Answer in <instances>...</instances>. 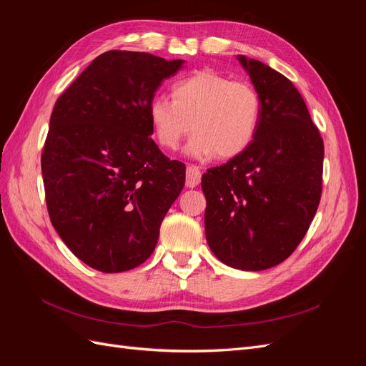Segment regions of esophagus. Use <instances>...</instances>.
I'll return each instance as SVG.
<instances>
[{
    "label": "esophagus",
    "instance_id": "34e87169",
    "mask_svg": "<svg viewBox=\"0 0 366 366\" xmlns=\"http://www.w3.org/2000/svg\"><path fill=\"white\" fill-rule=\"evenodd\" d=\"M202 182V171L194 164H189L186 168V186L187 187H195Z\"/></svg>",
    "mask_w": 366,
    "mask_h": 366
}]
</instances>
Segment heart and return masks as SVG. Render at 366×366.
<instances>
[{"label": "heart", "instance_id": "heart-1", "mask_svg": "<svg viewBox=\"0 0 366 366\" xmlns=\"http://www.w3.org/2000/svg\"><path fill=\"white\" fill-rule=\"evenodd\" d=\"M262 116L259 93L247 82L215 71H198L177 82L172 99L154 97L148 107L152 134L164 149L184 148L194 159H227L244 151L257 136Z\"/></svg>", "mask_w": 366, "mask_h": 366}]
</instances>
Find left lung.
Here are the masks:
<instances>
[{"mask_svg":"<svg viewBox=\"0 0 366 366\" xmlns=\"http://www.w3.org/2000/svg\"><path fill=\"white\" fill-rule=\"evenodd\" d=\"M261 96L262 116L250 145L203 174L204 230L229 267H274L299 246L322 194L324 142L304 99L287 77L239 54Z\"/></svg>","mask_w":366,"mask_h":366,"instance_id":"left-lung-1","label":"left lung"}]
</instances>
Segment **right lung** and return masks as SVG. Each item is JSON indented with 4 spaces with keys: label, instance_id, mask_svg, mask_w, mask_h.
Returning <instances> with one entry per match:
<instances>
[{
    "label": "right lung",
    "instance_id": "add662e5",
    "mask_svg": "<svg viewBox=\"0 0 366 366\" xmlns=\"http://www.w3.org/2000/svg\"><path fill=\"white\" fill-rule=\"evenodd\" d=\"M182 65L109 50L54 104L41 156L47 210L65 246L99 272L145 262L183 189L186 166L159 149L148 119L154 93Z\"/></svg>",
    "mask_w": 366,
    "mask_h": 366
}]
</instances>
